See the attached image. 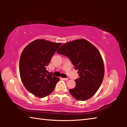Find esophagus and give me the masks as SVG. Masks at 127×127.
<instances>
[{
  "label": "esophagus",
  "instance_id": "34e87169",
  "mask_svg": "<svg viewBox=\"0 0 127 127\" xmlns=\"http://www.w3.org/2000/svg\"><path fill=\"white\" fill-rule=\"evenodd\" d=\"M62 79H63V80H64V81H67L68 79V78H62Z\"/></svg>",
  "mask_w": 127,
  "mask_h": 127
}]
</instances>
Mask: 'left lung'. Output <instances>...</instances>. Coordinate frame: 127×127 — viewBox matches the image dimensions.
Listing matches in <instances>:
<instances>
[{"mask_svg": "<svg viewBox=\"0 0 127 127\" xmlns=\"http://www.w3.org/2000/svg\"><path fill=\"white\" fill-rule=\"evenodd\" d=\"M57 53L68 57L78 70L76 87L69 89L77 100L85 101L99 89L104 77V64L99 51L87 40L81 38L63 44Z\"/></svg>", "mask_w": 127, "mask_h": 127, "instance_id": "8db88e82", "label": "left lung"}]
</instances>
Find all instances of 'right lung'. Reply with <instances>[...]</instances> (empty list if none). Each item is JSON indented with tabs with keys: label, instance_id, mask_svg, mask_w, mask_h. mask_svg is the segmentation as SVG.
I'll return each instance as SVG.
<instances>
[{
	"label": "right lung",
	"instance_id": "right-lung-1",
	"mask_svg": "<svg viewBox=\"0 0 127 127\" xmlns=\"http://www.w3.org/2000/svg\"><path fill=\"white\" fill-rule=\"evenodd\" d=\"M62 44L37 39L26 46L21 54L19 64L21 81L27 91L38 97L50 95L59 81L51 73L46 74V66Z\"/></svg>",
	"mask_w": 127,
	"mask_h": 127
}]
</instances>
